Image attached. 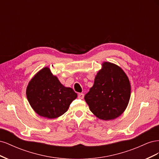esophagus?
Instances as JSON below:
<instances>
[{
    "instance_id": "1",
    "label": "esophagus",
    "mask_w": 159,
    "mask_h": 159,
    "mask_svg": "<svg viewBox=\"0 0 159 159\" xmlns=\"http://www.w3.org/2000/svg\"><path fill=\"white\" fill-rule=\"evenodd\" d=\"M84 98V93H79L78 94V98L79 99H82L83 98Z\"/></svg>"
}]
</instances>
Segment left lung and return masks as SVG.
Returning a JSON list of instances; mask_svg holds the SVG:
<instances>
[{"mask_svg":"<svg viewBox=\"0 0 159 159\" xmlns=\"http://www.w3.org/2000/svg\"><path fill=\"white\" fill-rule=\"evenodd\" d=\"M130 97L131 84L125 71L116 64L104 61L84 99L96 117L109 121L125 111Z\"/></svg>","mask_w":159,"mask_h":159,"instance_id":"obj_1","label":"left lung"}]
</instances>
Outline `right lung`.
<instances>
[{
  "label": "right lung",
  "instance_id": "right-lung-1",
  "mask_svg": "<svg viewBox=\"0 0 159 159\" xmlns=\"http://www.w3.org/2000/svg\"><path fill=\"white\" fill-rule=\"evenodd\" d=\"M77 96L73 89L60 83L48 67L37 72L26 88V97L33 110L48 119H55L65 113Z\"/></svg>",
  "mask_w": 159,
  "mask_h": 159
}]
</instances>
